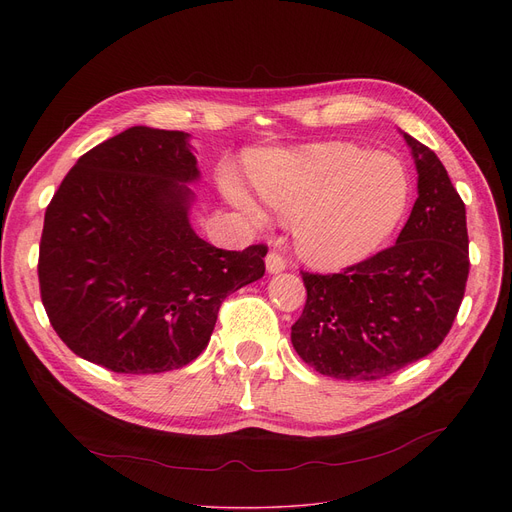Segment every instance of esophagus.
I'll use <instances>...</instances> for the list:
<instances>
[{"label":"esophagus","mask_w":512,"mask_h":512,"mask_svg":"<svg viewBox=\"0 0 512 512\" xmlns=\"http://www.w3.org/2000/svg\"><path fill=\"white\" fill-rule=\"evenodd\" d=\"M265 267L270 274H278V272L286 270V259L278 251H270L265 255Z\"/></svg>","instance_id":"34e87169"}]
</instances>
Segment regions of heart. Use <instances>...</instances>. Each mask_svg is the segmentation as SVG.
<instances>
[{"label": "heart", "instance_id": "obj_1", "mask_svg": "<svg viewBox=\"0 0 512 512\" xmlns=\"http://www.w3.org/2000/svg\"><path fill=\"white\" fill-rule=\"evenodd\" d=\"M253 182L278 218L294 220L301 255L321 267H344L378 251L405 215L411 193L396 157L351 143L274 155L253 168ZM226 191L255 224L267 222L240 186L228 184Z\"/></svg>", "mask_w": 512, "mask_h": 512}]
</instances>
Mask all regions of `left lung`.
I'll use <instances>...</instances> for the list:
<instances>
[{
  "label": "left lung",
  "instance_id": "left-lung-1",
  "mask_svg": "<svg viewBox=\"0 0 512 512\" xmlns=\"http://www.w3.org/2000/svg\"><path fill=\"white\" fill-rule=\"evenodd\" d=\"M417 166V201L396 245L340 274L301 272L307 303L290 340L299 357L336 380H382L442 344L465 297V203L438 155L405 134Z\"/></svg>",
  "mask_w": 512,
  "mask_h": 512
}]
</instances>
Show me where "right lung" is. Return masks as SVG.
I'll return each instance as SVG.
<instances>
[{
	"label": "right lung",
	"mask_w": 512,
	"mask_h": 512,
	"mask_svg": "<svg viewBox=\"0 0 512 512\" xmlns=\"http://www.w3.org/2000/svg\"><path fill=\"white\" fill-rule=\"evenodd\" d=\"M197 178L188 134L147 126L66 174L37 272L49 324L74 355L116 373L180 369L205 351L228 294L265 274V245L224 251L195 234L184 182Z\"/></svg>",
	"instance_id": "1"
}]
</instances>
